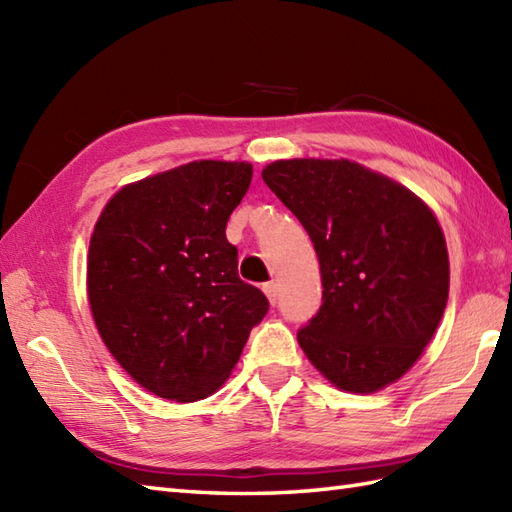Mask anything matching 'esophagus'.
<instances>
[{"instance_id":"esophagus-1","label":"esophagus","mask_w":512,"mask_h":512,"mask_svg":"<svg viewBox=\"0 0 512 512\" xmlns=\"http://www.w3.org/2000/svg\"><path fill=\"white\" fill-rule=\"evenodd\" d=\"M264 292H266V297H268V301L273 303H277V297H279V286H277V281H268V284H264Z\"/></svg>"}]
</instances>
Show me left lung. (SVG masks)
<instances>
[{
  "label": "left lung",
  "instance_id": "1",
  "mask_svg": "<svg viewBox=\"0 0 512 512\" xmlns=\"http://www.w3.org/2000/svg\"><path fill=\"white\" fill-rule=\"evenodd\" d=\"M262 178L306 228L323 303L297 332L319 372L369 394L418 361L447 308L449 255L429 206L350 160H277Z\"/></svg>",
  "mask_w": 512,
  "mask_h": 512
}]
</instances>
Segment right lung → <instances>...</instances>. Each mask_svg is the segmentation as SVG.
<instances>
[{
  "label": "right lung",
  "instance_id": "right-lung-1",
  "mask_svg": "<svg viewBox=\"0 0 512 512\" xmlns=\"http://www.w3.org/2000/svg\"><path fill=\"white\" fill-rule=\"evenodd\" d=\"M250 178L248 162H189L118 191L94 226L96 328L125 372L160 398L213 394L270 308L239 279L226 239Z\"/></svg>",
  "mask_w": 512,
  "mask_h": 512
}]
</instances>
